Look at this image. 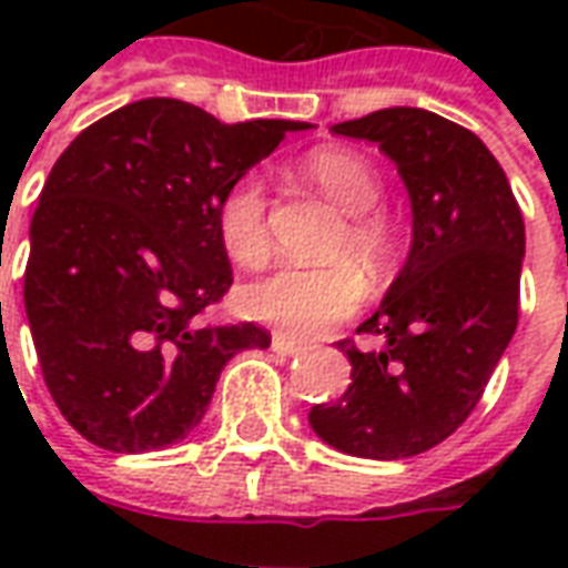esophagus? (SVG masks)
<instances>
[{
    "mask_svg": "<svg viewBox=\"0 0 568 568\" xmlns=\"http://www.w3.org/2000/svg\"><path fill=\"white\" fill-rule=\"evenodd\" d=\"M273 353H280V356H297V353H304L307 349V344L304 341H295V337H288V334L276 332L273 334Z\"/></svg>",
    "mask_w": 568,
    "mask_h": 568,
    "instance_id": "obj_1",
    "label": "esophagus"
}]
</instances>
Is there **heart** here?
Here are the masks:
<instances>
[{"instance_id":"heart-1","label":"heart","mask_w":568,"mask_h":568,"mask_svg":"<svg viewBox=\"0 0 568 568\" xmlns=\"http://www.w3.org/2000/svg\"><path fill=\"white\" fill-rule=\"evenodd\" d=\"M307 175L341 206L346 224L334 255H358L371 271H383L393 258V224L381 210V175L368 158L349 149H320L304 163ZM215 234L227 258L240 267H261L271 258L267 227V191L255 173L240 175L224 187L215 203ZM368 297V280L358 264L337 261L325 267L285 264L271 276L252 283L243 292V304L252 320L276 325L297 337H310L337 322L349 320Z\"/></svg>"}]
</instances>
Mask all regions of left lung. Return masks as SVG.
Wrapping results in <instances>:
<instances>
[{"mask_svg": "<svg viewBox=\"0 0 568 568\" xmlns=\"http://www.w3.org/2000/svg\"><path fill=\"white\" fill-rule=\"evenodd\" d=\"M337 136L377 142L405 179L414 240L377 313L341 341L353 383L313 405L310 426L334 450L407 459L450 438L475 410L511 344L526 231L499 161L471 130L395 105L334 124Z\"/></svg>", "mask_w": 568, "mask_h": 568, "instance_id": "1", "label": "left lung"}]
</instances>
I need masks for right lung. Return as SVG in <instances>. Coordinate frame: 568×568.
Instances as JSON below:
<instances>
[{
    "label": "right lung",
    "instance_id": "add662e5",
    "mask_svg": "<svg viewBox=\"0 0 568 568\" xmlns=\"http://www.w3.org/2000/svg\"><path fill=\"white\" fill-rule=\"evenodd\" d=\"M307 128L222 124L151 97L57 158L30 224L23 304L44 386L81 438L112 453L175 444L203 419L224 365L271 346L255 322H200L234 283L215 203Z\"/></svg>",
    "mask_w": 568,
    "mask_h": 568
}]
</instances>
